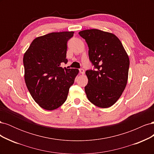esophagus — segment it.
<instances>
[{
    "instance_id": "1",
    "label": "esophagus",
    "mask_w": 154,
    "mask_h": 154,
    "mask_svg": "<svg viewBox=\"0 0 154 154\" xmlns=\"http://www.w3.org/2000/svg\"><path fill=\"white\" fill-rule=\"evenodd\" d=\"M79 71H80V72L82 74H84V73H85V71L83 69H79Z\"/></svg>"
}]
</instances>
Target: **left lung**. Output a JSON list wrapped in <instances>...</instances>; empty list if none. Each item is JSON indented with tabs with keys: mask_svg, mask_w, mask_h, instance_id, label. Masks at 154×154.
Wrapping results in <instances>:
<instances>
[{
	"mask_svg": "<svg viewBox=\"0 0 154 154\" xmlns=\"http://www.w3.org/2000/svg\"><path fill=\"white\" fill-rule=\"evenodd\" d=\"M88 47L95 70L85 72L88 100L100 108L112 106L122 96L128 80L130 60L119 39L113 33L92 29L79 32Z\"/></svg>",
	"mask_w": 154,
	"mask_h": 154,
	"instance_id": "left-lung-1",
	"label": "left lung"
}]
</instances>
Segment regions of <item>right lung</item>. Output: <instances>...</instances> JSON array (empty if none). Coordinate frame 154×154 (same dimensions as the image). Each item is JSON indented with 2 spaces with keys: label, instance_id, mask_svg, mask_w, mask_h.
<instances>
[{
  "label": "right lung",
  "instance_id": "obj_1",
  "mask_svg": "<svg viewBox=\"0 0 154 154\" xmlns=\"http://www.w3.org/2000/svg\"><path fill=\"white\" fill-rule=\"evenodd\" d=\"M73 31L51 32L33 40L24 53V80L36 103L48 110L57 109L66 101L77 69L60 67L66 63L67 43Z\"/></svg>",
  "mask_w": 154,
  "mask_h": 154
}]
</instances>
